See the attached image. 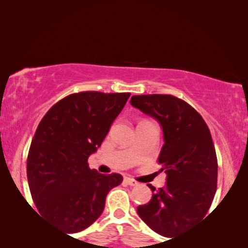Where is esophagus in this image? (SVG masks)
Wrapping results in <instances>:
<instances>
[{"label": "esophagus", "instance_id": "esophagus-1", "mask_svg": "<svg viewBox=\"0 0 248 248\" xmlns=\"http://www.w3.org/2000/svg\"><path fill=\"white\" fill-rule=\"evenodd\" d=\"M124 181H125V183H126V184L131 185V186H135V185H138V182H137V181H134L133 178L125 177V178H124Z\"/></svg>", "mask_w": 248, "mask_h": 248}]
</instances>
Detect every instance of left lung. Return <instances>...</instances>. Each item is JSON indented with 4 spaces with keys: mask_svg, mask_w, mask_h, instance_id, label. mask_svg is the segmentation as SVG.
Returning <instances> with one entry per match:
<instances>
[{
    "mask_svg": "<svg viewBox=\"0 0 248 248\" xmlns=\"http://www.w3.org/2000/svg\"><path fill=\"white\" fill-rule=\"evenodd\" d=\"M132 106L161 124L165 143L158 162L167 174L165 187L138 206L140 218L159 235L174 237L201 220L217 191L218 160L211 133L191 105L171 94H140Z\"/></svg>",
    "mask_w": 248,
    "mask_h": 248,
    "instance_id": "obj_1",
    "label": "left lung"
}]
</instances>
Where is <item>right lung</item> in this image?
Wrapping results in <instances>:
<instances>
[{
    "mask_svg": "<svg viewBox=\"0 0 248 248\" xmlns=\"http://www.w3.org/2000/svg\"><path fill=\"white\" fill-rule=\"evenodd\" d=\"M130 93L81 91L64 97L42 118L30 144L27 177L42 218L67 232L99 218L108 192L123 177L99 174L88 165Z\"/></svg>",
    "mask_w": 248,
    "mask_h": 248,
    "instance_id": "right-lung-1",
    "label": "right lung"
}]
</instances>
